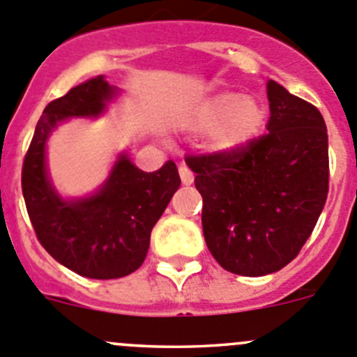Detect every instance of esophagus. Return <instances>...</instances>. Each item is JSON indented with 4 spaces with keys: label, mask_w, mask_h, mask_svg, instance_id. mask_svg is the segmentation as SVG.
Segmentation results:
<instances>
[{
    "label": "esophagus",
    "mask_w": 357,
    "mask_h": 357,
    "mask_svg": "<svg viewBox=\"0 0 357 357\" xmlns=\"http://www.w3.org/2000/svg\"><path fill=\"white\" fill-rule=\"evenodd\" d=\"M178 173H181V181L184 185H191L195 182V175H192V172L185 165L178 166Z\"/></svg>",
    "instance_id": "34e87169"
}]
</instances>
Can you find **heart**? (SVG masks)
I'll use <instances>...</instances> for the list:
<instances>
[{
  "instance_id": "b5f03b06",
  "label": "heart",
  "mask_w": 357,
  "mask_h": 357,
  "mask_svg": "<svg viewBox=\"0 0 357 357\" xmlns=\"http://www.w3.org/2000/svg\"><path fill=\"white\" fill-rule=\"evenodd\" d=\"M266 124V108L256 96L217 93L203 101L189 119V128L206 131V144L220 154L247 147Z\"/></svg>"
}]
</instances>
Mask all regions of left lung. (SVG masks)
<instances>
[{
  "label": "left lung",
  "mask_w": 357,
  "mask_h": 357,
  "mask_svg": "<svg viewBox=\"0 0 357 357\" xmlns=\"http://www.w3.org/2000/svg\"><path fill=\"white\" fill-rule=\"evenodd\" d=\"M268 133L231 154L189 155L203 198L205 242L224 270L261 277L289 264L328 198V131L321 112L266 82Z\"/></svg>",
  "instance_id": "obj_1"
}]
</instances>
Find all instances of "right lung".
I'll list each match as a JSON object with an SVG mask.
<instances>
[{
	"label": "right lung",
	"mask_w": 357,
	"mask_h": 357,
	"mask_svg": "<svg viewBox=\"0 0 357 357\" xmlns=\"http://www.w3.org/2000/svg\"><path fill=\"white\" fill-rule=\"evenodd\" d=\"M119 94L103 75L68 91L43 110L22 165V195L43 249L63 266L87 278H119L142 266L151 231L181 188L175 162L142 172L126 152L96 192L63 198L47 169V140L73 117H100Z\"/></svg>",
	"instance_id": "obj_1"
}]
</instances>
